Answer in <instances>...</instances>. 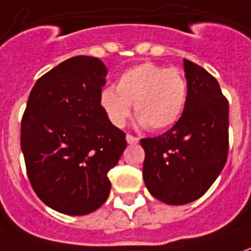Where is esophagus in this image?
<instances>
[{"mask_svg":"<svg viewBox=\"0 0 251 251\" xmlns=\"http://www.w3.org/2000/svg\"><path fill=\"white\" fill-rule=\"evenodd\" d=\"M126 141H127V144H137V143H139V139L132 136V134H126Z\"/></svg>","mask_w":251,"mask_h":251,"instance_id":"34e87169","label":"esophagus"}]
</instances>
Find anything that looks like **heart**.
Segmentation results:
<instances>
[{"mask_svg": "<svg viewBox=\"0 0 251 251\" xmlns=\"http://www.w3.org/2000/svg\"><path fill=\"white\" fill-rule=\"evenodd\" d=\"M187 101V82L177 68L141 63L119 76L115 89L104 88L100 105L112 125L124 126L132 105L141 126L163 130L180 119Z\"/></svg>", "mask_w": 251, "mask_h": 251, "instance_id": "1", "label": "heart"}]
</instances>
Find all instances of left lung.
Wrapping results in <instances>:
<instances>
[{
	"instance_id": "1",
	"label": "left lung",
	"mask_w": 251,
	"mask_h": 251,
	"mask_svg": "<svg viewBox=\"0 0 251 251\" xmlns=\"http://www.w3.org/2000/svg\"><path fill=\"white\" fill-rule=\"evenodd\" d=\"M187 101L175 126L141 139L143 177L150 194L168 204L197 201L216 181L228 156L229 107L214 76L184 59Z\"/></svg>"
}]
</instances>
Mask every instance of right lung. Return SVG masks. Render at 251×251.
Listing matches in <instances>:
<instances>
[{"label": "right lung", "instance_id": "right-lung-1", "mask_svg": "<svg viewBox=\"0 0 251 251\" xmlns=\"http://www.w3.org/2000/svg\"><path fill=\"white\" fill-rule=\"evenodd\" d=\"M107 68L75 56L35 82L22 118L20 146L32 190L68 216L99 209L111 190L108 172L126 148L125 133L100 105Z\"/></svg>", "mask_w": 251, "mask_h": 251}]
</instances>
